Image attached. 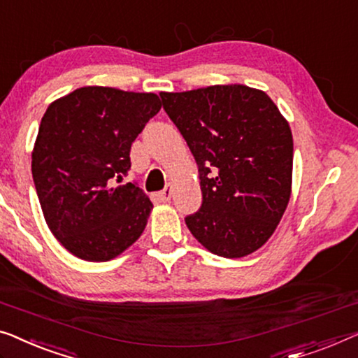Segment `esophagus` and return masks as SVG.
Wrapping results in <instances>:
<instances>
[{
  "label": "esophagus",
  "mask_w": 358,
  "mask_h": 358,
  "mask_svg": "<svg viewBox=\"0 0 358 358\" xmlns=\"http://www.w3.org/2000/svg\"><path fill=\"white\" fill-rule=\"evenodd\" d=\"M171 195H173V189H171V187H164L162 192H158V194H157V196L162 201H169Z\"/></svg>",
  "instance_id": "1"
}]
</instances>
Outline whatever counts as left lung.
<instances>
[{
    "instance_id": "left-lung-1",
    "label": "left lung",
    "mask_w": 358,
    "mask_h": 358,
    "mask_svg": "<svg viewBox=\"0 0 358 358\" xmlns=\"http://www.w3.org/2000/svg\"><path fill=\"white\" fill-rule=\"evenodd\" d=\"M199 166L201 206L185 216L215 255H250L273 236L291 199L292 132L265 92L211 85L159 93Z\"/></svg>"
}]
</instances>
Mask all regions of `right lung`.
<instances>
[{
  "mask_svg": "<svg viewBox=\"0 0 358 358\" xmlns=\"http://www.w3.org/2000/svg\"><path fill=\"white\" fill-rule=\"evenodd\" d=\"M162 110L155 93L82 87L41 117L32 176L45 221L72 255L108 262L136 242L153 205L136 182L131 145Z\"/></svg>",
  "mask_w": 358,
  "mask_h": 358,
  "instance_id": "1",
  "label": "right lung"
}]
</instances>
